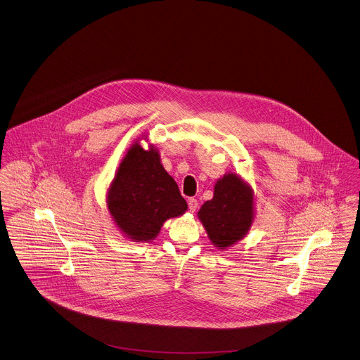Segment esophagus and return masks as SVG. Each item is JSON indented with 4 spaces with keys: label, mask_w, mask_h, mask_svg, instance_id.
<instances>
[{
    "label": "esophagus",
    "mask_w": 360,
    "mask_h": 360,
    "mask_svg": "<svg viewBox=\"0 0 360 360\" xmlns=\"http://www.w3.org/2000/svg\"><path fill=\"white\" fill-rule=\"evenodd\" d=\"M188 205H189V210H191V212H194V211L197 210V205H198V202H197V200H195L194 197H191V198L188 200Z\"/></svg>",
    "instance_id": "obj_1"
}]
</instances>
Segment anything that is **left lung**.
Instances as JSON below:
<instances>
[{
	"label": "left lung",
	"mask_w": 360,
	"mask_h": 360,
	"mask_svg": "<svg viewBox=\"0 0 360 360\" xmlns=\"http://www.w3.org/2000/svg\"><path fill=\"white\" fill-rule=\"evenodd\" d=\"M210 240L221 249L241 240L253 221V198L248 185L227 174L215 185L214 198L198 211Z\"/></svg>",
	"instance_id": "obj_1"
}]
</instances>
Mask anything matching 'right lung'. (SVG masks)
Masks as SVG:
<instances>
[{
	"instance_id": "1",
	"label": "right lung",
	"mask_w": 360,
	"mask_h": 360,
	"mask_svg": "<svg viewBox=\"0 0 360 360\" xmlns=\"http://www.w3.org/2000/svg\"><path fill=\"white\" fill-rule=\"evenodd\" d=\"M108 208L117 227L134 241L153 240L168 218L188 210L176 182L160 165L155 148L136 143L120 163L113 179Z\"/></svg>"
}]
</instances>
